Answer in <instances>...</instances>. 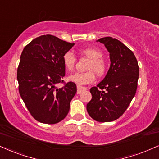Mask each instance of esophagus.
<instances>
[{
  "mask_svg": "<svg viewBox=\"0 0 159 159\" xmlns=\"http://www.w3.org/2000/svg\"><path fill=\"white\" fill-rule=\"evenodd\" d=\"M76 89H77V91H76L77 94H80L82 92L85 91V90H86V88L83 87V86H80V85L76 86Z\"/></svg>",
  "mask_w": 159,
  "mask_h": 159,
  "instance_id": "esophagus-1",
  "label": "esophagus"
}]
</instances>
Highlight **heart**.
Listing matches in <instances>:
<instances>
[{
  "label": "heart",
  "instance_id": "b5f03b06",
  "mask_svg": "<svg viewBox=\"0 0 159 159\" xmlns=\"http://www.w3.org/2000/svg\"><path fill=\"white\" fill-rule=\"evenodd\" d=\"M79 52L80 54L90 59V62L86 68L88 71L76 72L71 74L68 77L70 82L78 85H86L94 82L95 74L98 76L105 75L107 70V64L105 60L102 58V53L100 50L95 48H85L80 49ZM62 60L66 70L69 71L74 70L76 60L73 53L70 52L64 53Z\"/></svg>",
  "mask_w": 159,
  "mask_h": 159
}]
</instances>
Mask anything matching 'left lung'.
Instances as JSON below:
<instances>
[{
  "mask_svg": "<svg viewBox=\"0 0 159 159\" xmlns=\"http://www.w3.org/2000/svg\"><path fill=\"white\" fill-rule=\"evenodd\" d=\"M110 53L111 66L102 81L90 89L91 100L87 104L90 116L99 122L119 119L136 94L139 69L132 51L111 37L99 39Z\"/></svg>",
  "mask_w": 159,
  "mask_h": 159,
  "instance_id": "obj_1",
  "label": "left lung"
}]
</instances>
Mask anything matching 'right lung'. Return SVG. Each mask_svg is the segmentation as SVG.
Masks as SVG:
<instances>
[{"label":"right lung","instance_id":"right-lung-1","mask_svg":"<svg viewBox=\"0 0 159 159\" xmlns=\"http://www.w3.org/2000/svg\"><path fill=\"white\" fill-rule=\"evenodd\" d=\"M74 43L51 34L42 35L23 48L17 68L19 93L34 119L56 124L68 114L76 85L64 82L62 55ZM58 84L64 86L58 88Z\"/></svg>","mask_w":159,"mask_h":159}]
</instances>
